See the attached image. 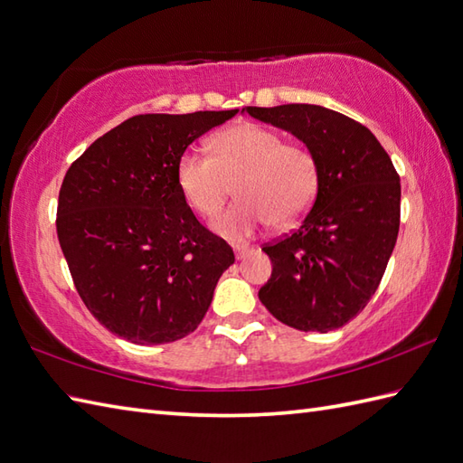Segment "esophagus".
I'll return each instance as SVG.
<instances>
[{"mask_svg":"<svg viewBox=\"0 0 463 463\" xmlns=\"http://www.w3.org/2000/svg\"><path fill=\"white\" fill-rule=\"evenodd\" d=\"M252 252H254V249H249V246H236V249H234L236 260H244V258L249 256V254H252Z\"/></svg>","mask_w":463,"mask_h":463,"instance_id":"esophagus-1","label":"esophagus"}]
</instances>
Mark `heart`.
Here are the masks:
<instances>
[{
    "instance_id": "b5f03b06",
    "label": "heart",
    "mask_w": 463,
    "mask_h": 463,
    "mask_svg": "<svg viewBox=\"0 0 463 463\" xmlns=\"http://www.w3.org/2000/svg\"><path fill=\"white\" fill-rule=\"evenodd\" d=\"M177 183L183 197L203 217H214L232 195L239 201L213 222L234 242L274 222L288 227L314 205L319 189V161L309 147L286 144L280 132L244 122L213 139V156L189 152L179 157Z\"/></svg>"
}]
</instances>
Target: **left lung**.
I'll return each mask as SVG.
<instances>
[{"label": "left lung", "mask_w": 463, "mask_h": 463, "mask_svg": "<svg viewBox=\"0 0 463 463\" xmlns=\"http://www.w3.org/2000/svg\"><path fill=\"white\" fill-rule=\"evenodd\" d=\"M294 134L319 161V189L302 227L264 246L272 276L258 298L282 324L327 333L363 311L394 250L401 177L369 128L316 104L244 109Z\"/></svg>", "instance_id": "obj_1"}]
</instances>
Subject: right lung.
Returning <instances> with one entry per match:
<instances>
[{"label": "right lung", "instance_id": "1", "mask_svg": "<svg viewBox=\"0 0 463 463\" xmlns=\"http://www.w3.org/2000/svg\"><path fill=\"white\" fill-rule=\"evenodd\" d=\"M236 112L128 118L64 175L61 249L84 306L118 337L159 345L205 317L234 254L189 209L177 164L189 144Z\"/></svg>", "mask_w": 463, "mask_h": 463}]
</instances>
